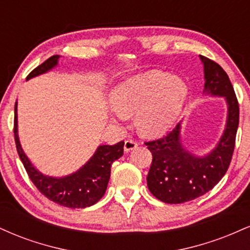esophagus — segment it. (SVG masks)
Here are the masks:
<instances>
[{"instance_id":"obj_1","label":"esophagus","mask_w":250,"mask_h":250,"mask_svg":"<svg viewBox=\"0 0 250 250\" xmlns=\"http://www.w3.org/2000/svg\"><path fill=\"white\" fill-rule=\"evenodd\" d=\"M137 147V142L134 141V140H127V141H125V151H131L134 150L135 148Z\"/></svg>"}]
</instances>
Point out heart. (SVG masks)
Wrapping results in <instances>:
<instances>
[{
    "mask_svg": "<svg viewBox=\"0 0 250 250\" xmlns=\"http://www.w3.org/2000/svg\"><path fill=\"white\" fill-rule=\"evenodd\" d=\"M188 96L185 82L170 74L150 70L129 77L111 91L115 121L135 114V125L145 136L166 134L179 119Z\"/></svg>",
    "mask_w": 250,
    "mask_h": 250,
    "instance_id": "1",
    "label": "heart"
}]
</instances>
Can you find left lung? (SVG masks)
<instances>
[{
    "label": "left lung",
    "instance_id": "8db88e82",
    "mask_svg": "<svg viewBox=\"0 0 250 250\" xmlns=\"http://www.w3.org/2000/svg\"><path fill=\"white\" fill-rule=\"evenodd\" d=\"M205 71L203 93L222 96L228 105L223 135L210 153L191 154L181 143V122L170 133L146 142L153 155L147 185L156 199L166 203L188 202L208 193L225 176L230 165L239 127V102L230 80L221 65L200 55Z\"/></svg>",
    "mask_w": 250,
    "mask_h": 250
}]
</instances>
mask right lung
<instances>
[{
    "mask_svg": "<svg viewBox=\"0 0 250 250\" xmlns=\"http://www.w3.org/2000/svg\"><path fill=\"white\" fill-rule=\"evenodd\" d=\"M59 59L60 55L49 57L47 61L31 71L27 76V80L53 69L57 65ZM14 136H15L16 149L20 159L35 187L47 199L68 208L90 207L101 200L110 179L111 165L122 156L123 146H125L123 141L114 146H99L90 160L75 173L63 177H53L47 176L37 170L31 165L21 147L19 134H17V102L15 103V117H14Z\"/></svg>",
    "mask_w": 250,
    "mask_h": 250,
    "instance_id": "right-lung-1",
    "label": "right lung"
}]
</instances>
